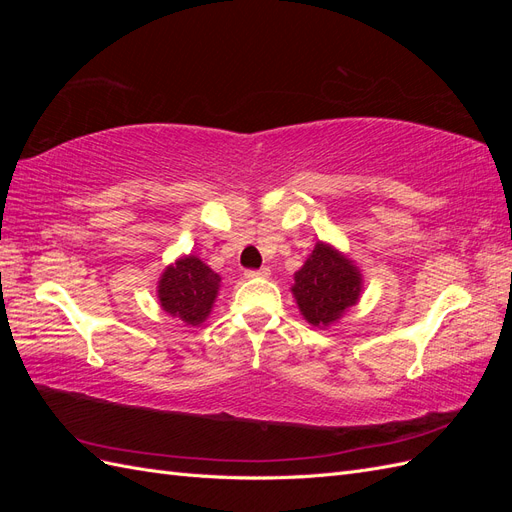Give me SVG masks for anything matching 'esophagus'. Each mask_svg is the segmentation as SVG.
I'll return each instance as SVG.
<instances>
[{"label": "esophagus", "instance_id": "34e87169", "mask_svg": "<svg viewBox=\"0 0 512 512\" xmlns=\"http://www.w3.org/2000/svg\"><path fill=\"white\" fill-rule=\"evenodd\" d=\"M271 275V271L267 269V267H262V269H250V271H245V277H250V280H254V277H269Z\"/></svg>", "mask_w": 512, "mask_h": 512}]
</instances>
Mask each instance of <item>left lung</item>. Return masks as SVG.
<instances>
[{
    "mask_svg": "<svg viewBox=\"0 0 512 512\" xmlns=\"http://www.w3.org/2000/svg\"><path fill=\"white\" fill-rule=\"evenodd\" d=\"M363 290L359 267L337 252L333 245L318 241L305 265L294 273L292 294L303 318L312 327L324 329L356 305Z\"/></svg>",
    "mask_w": 512,
    "mask_h": 512,
    "instance_id": "obj_1",
    "label": "left lung"
}]
</instances>
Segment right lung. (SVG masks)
<instances>
[{"mask_svg":"<svg viewBox=\"0 0 512 512\" xmlns=\"http://www.w3.org/2000/svg\"><path fill=\"white\" fill-rule=\"evenodd\" d=\"M222 277L196 256H181L160 275L158 299L166 314L198 327L211 314Z\"/></svg>","mask_w":512,"mask_h":512,"instance_id":"add662e5","label":"right lung"}]
</instances>
